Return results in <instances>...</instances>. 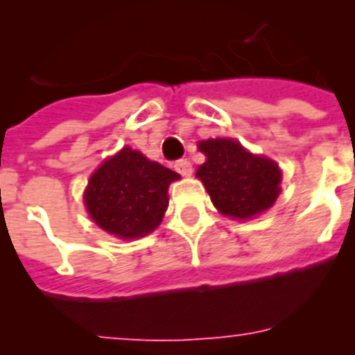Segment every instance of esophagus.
<instances>
[{
  "label": "esophagus",
  "instance_id": "1",
  "mask_svg": "<svg viewBox=\"0 0 355 355\" xmlns=\"http://www.w3.org/2000/svg\"><path fill=\"white\" fill-rule=\"evenodd\" d=\"M175 169H177L182 177H191V173H193V167H191V162L186 160V158H182V160H178L177 164H175Z\"/></svg>",
  "mask_w": 355,
  "mask_h": 355
}]
</instances>
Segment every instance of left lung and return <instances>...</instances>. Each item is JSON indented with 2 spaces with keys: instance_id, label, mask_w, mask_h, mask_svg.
Masks as SVG:
<instances>
[{
  "instance_id": "obj_1",
  "label": "left lung",
  "mask_w": 355,
  "mask_h": 355,
  "mask_svg": "<svg viewBox=\"0 0 355 355\" xmlns=\"http://www.w3.org/2000/svg\"><path fill=\"white\" fill-rule=\"evenodd\" d=\"M199 149L206 162L197 177L223 216L250 219L275 205L282 182L276 162L248 153L230 138L202 139Z\"/></svg>"
}]
</instances>
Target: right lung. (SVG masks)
<instances>
[{
    "instance_id": "obj_1",
    "label": "right lung",
    "mask_w": 355,
    "mask_h": 355,
    "mask_svg": "<svg viewBox=\"0 0 355 355\" xmlns=\"http://www.w3.org/2000/svg\"><path fill=\"white\" fill-rule=\"evenodd\" d=\"M178 178V173L139 150L123 147L88 180L86 210L105 232L121 239L144 237L162 223L169 205L167 188Z\"/></svg>"
}]
</instances>
